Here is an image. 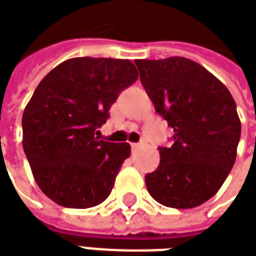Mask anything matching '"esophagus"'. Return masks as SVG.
Segmentation results:
<instances>
[{
  "label": "esophagus",
  "instance_id": "esophagus-1",
  "mask_svg": "<svg viewBox=\"0 0 256 256\" xmlns=\"http://www.w3.org/2000/svg\"><path fill=\"white\" fill-rule=\"evenodd\" d=\"M132 148H133V150H136V148H138V147H140V143H132Z\"/></svg>",
  "mask_w": 256,
  "mask_h": 256
}]
</instances>
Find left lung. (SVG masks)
Here are the masks:
<instances>
[{
	"label": "left lung",
	"mask_w": 256,
	"mask_h": 256,
	"mask_svg": "<svg viewBox=\"0 0 256 256\" xmlns=\"http://www.w3.org/2000/svg\"><path fill=\"white\" fill-rule=\"evenodd\" d=\"M140 80L156 112L172 128V147L146 187L160 204L194 208L216 196L232 168L241 137L236 104L221 80L182 56L137 59Z\"/></svg>",
	"instance_id": "8db88e82"
}]
</instances>
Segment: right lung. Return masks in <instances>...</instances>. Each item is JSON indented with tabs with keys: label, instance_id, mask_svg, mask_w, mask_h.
Segmentation results:
<instances>
[{
	"label": "right lung",
	"instance_id": "right-lung-1",
	"mask_svg": "<svg viewBox=\"0 0 256 256\" xmlns=\"http://www.w3.org/2000/svg\"><path fill=\"white\" fill-rule=\"evenodd\" d=\"M137 76L128 59L72 58L36 86L22 114V146L38 187L54 202L90 208L109 197L130 144L94 134Z\"/></svg>",
	"mask_w": 256,
	"mask_h": 256
}]
</instances>
